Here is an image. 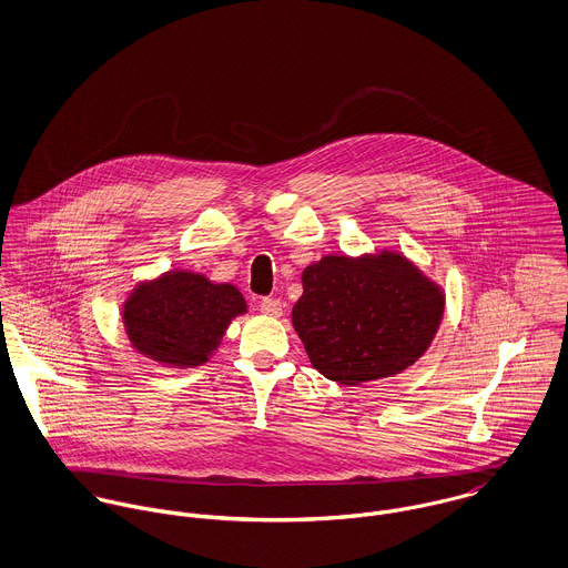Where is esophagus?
Segmentation results:
<instances>
[{"mask_svg": "<svg viewBox=\"0 0 568 568\" xmlns=\"http://www.w3.org/2000/svg\"><path fill=\"white\" fill-rule=\"evenodd\" d=\"M282 311H284V306H282V302H280V300L264 297V300L260 302V313H262V315H266V317H280V315H282Z\"/></svg>", "mask_w": 568, "mask_h": 568, "instance_id": "34e87169", "label": "esophagus"}]
</instances>
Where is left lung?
<instances>
[{
	"mask_svg": "<svg viewBox=\"0 0 568 568\" xmlns=\"http://www.w3.org/2000/svg\"><path fill=\"white\" fill-rule=\"evenodd\" d=\"M302 284L293 327L313 367L349 387L405 372L444 317V291L398 251L324 255Z\"/></svg>",
	"mask_w": 568,
	"mask_h": 568,
	"instance_id": "8db88e82",
	"label": "left lung"
}]
</instances>
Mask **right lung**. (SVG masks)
<instances>
[{"label": "right lung", "mask_w": 568, "mask_h": 568, "mask_svg": "<svg viewBox=\"0 0 568 568\" xmlns=\"http://www.w3.org/2000/svg\"><path fill=\"white\" fill-rule=\"evenodd\" d=\"M244 313L246 302L234 284H214L192 271H168L133 288L122 322L142 356L185 369L207 363L232 320Z\"/></svg>", "instance_id": "add662e5"}]
</instances>
